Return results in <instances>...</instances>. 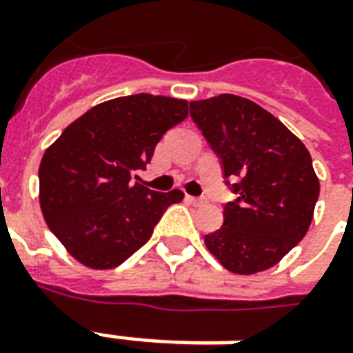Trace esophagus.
<instances>
[{
  "mask_svg": "<svg viewBox=\"0 0 353 353\" xmlns=\"http://www.w3.org/2000/svg\"><path fill=\"white\" fill-rule=\"evenodd\" d=\"M185 201L189 205H193V207H199V205H203V199H196V196H185Z\"/></svg>",
  "mask_w": 353,
  "mask_h": 353,
  "instance_id": "1",
  "label": "esophagus"
}]
</instances>
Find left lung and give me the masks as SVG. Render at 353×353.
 <instances>
[{
	"mask_svg": "<svg viewBox=\"0 0 353 353\" xmlns=\"http://www.w3.org/2000/svg\"><path fill=\"white\" fill-rule=\"evenodd\" d=\"M191 117L239 193L224 208V226L205 236L218 263L236 274L278 265L307 234L319 177L305 145L278 117L236 94L189 104Z\"/></svg>",
	"mask_w": 353,
	"mask_h": 353,
	"instance_id": "1",
	"label": "left lung"
}]
</instances>
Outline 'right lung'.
<instances>
[{"mask_svg":"<svg viewBox=\"0 0 353 353\" xmlns=\"http://www.w3.org/2000/svg\"><path fill=\"white\" fill-rule=\"evenodd\" d=\"M189 102L133 94L96 104L46 148L40 208L48 228L81 265L106 270L143 247L179 189L157 193L137 172L158 141L189 114Z\"/></svg>","mask_w":353,"mask_h":353,"instance_id":"obj_1","label":"right lung"}]
</instances>
